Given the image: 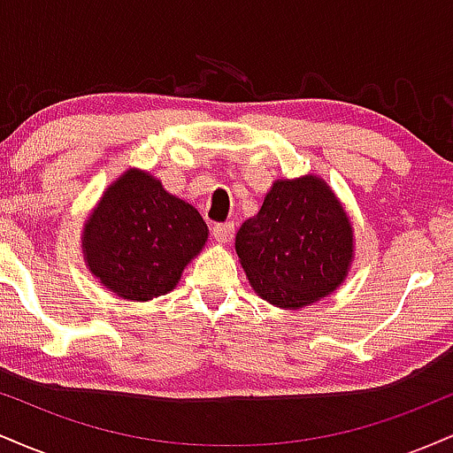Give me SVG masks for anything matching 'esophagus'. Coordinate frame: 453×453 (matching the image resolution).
Returning <instances> with one entry per match:
<instances>
[{
	"label": "esophagus",
	"mask_w": 453,
	"mask_h": 453,
	"mask_svg": "<svg viewBox=\"0 0 453 453\" xmlns=\"http://www.w3.org/2000/svg\"><path fill=\"white\" fill-rule=\"evenodd\" d=\"M234 232H236L234 223H217V226L212 227V236H215V241L219 244L230 242L234 238Z\"/></svg>",
	"instance_id": "1"
}]
</instances>
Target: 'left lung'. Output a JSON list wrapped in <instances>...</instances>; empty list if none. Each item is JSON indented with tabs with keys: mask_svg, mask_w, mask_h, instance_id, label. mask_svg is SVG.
Returning a JSON list of instances; mask_svg holds the SVG:
<instances>
[{
	"mask_svg": "<svg viewBox=\"0 0 453 453\" xmlns=\"http://www.w3.org/2000/svg\"><path fill=\"white\" fill-rule=\"evenodd\" d=\"M234 247L253 292L283 311L334 294L356 257L349 215L317 174L274 180Z\"/></svg>",
	"mask_w": 453,
	"mask_h": 453,
	"instance_id": "1",
	"label": "left lung"
}]
</instances>
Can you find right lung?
<instances>
[{
	"label": "right lung",
	"mask_w": 453,
	"mask_h": 453,
	"mask_svg": "<svg viewBox=\"0 0 453 453\" xmlns=\"http://www.w3.org/2000/svg\"><path fill=\"white\" fill-rule=\"evenodd\" d=\"M206 241L200 212L140 168H127L104 189L81 234L89 273L127 303L173 292Z\"/></svg>",
	"instance_id": "right-lung-1"
}]
</instances>
